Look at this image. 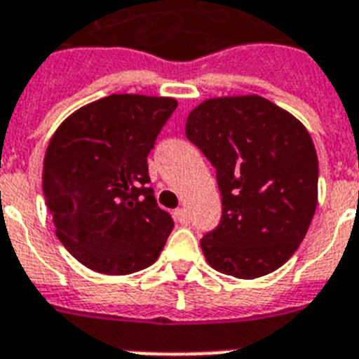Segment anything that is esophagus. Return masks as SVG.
I'll return each mask as SVG.
<instances>
[{"label": "esophagus", "mask_w": 359, "mask_h": 359, "mask_svg": "<svg viewBox=\"0 0 359 359\" xmlns=\"http://www.w3.org/2000/svg\"><path fill=\"white\" fill-rule=\"evenodd\" d=\"M174 215H176L177 223H182V224L189 223V215H187V210H185V208H177V210L174 211Z\"/></svg>", "instance_id": "obj_1"}]
</instances>
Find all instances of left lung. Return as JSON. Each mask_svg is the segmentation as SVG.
<instances>
[{
  "label": "left lung",
  "mask_w": 359,
  "mask_h": 359,
  "mask_svg": "<svg viewBox=\"0 0 359 359\" xmlns=\"http://www.w3.org/2000/svg\"><path fill=\"white\" fill-rule=\"evenodd\" d=\"M185 135L217 170L223 215L200 240L211 268L257 279L304 241L318 202L309 130L260 95L213 97L187 116Z\"/></svg>",
  "instance_id": "1"
}]
</instances>
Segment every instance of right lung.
Instances as JSON below:
<instances>
[{
  "label": "right lung",
  "instance_id": "1",
  "mask_svg": "<svg viewBox=\"0 0 359 359\" xmlns=\"http://www.w3.org/2000/svg\"><path fill=\"white\" fill-rule=\"evenodd\" d=\"M176 107L172 97L108 95L50 138L44 200L55 236L86 268L127 275L159 258L174 221L148 185V154Z\"/></svg>",
  "mask_w": 359,
  "mask_h": 359
}]
</instances>
